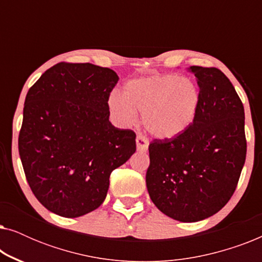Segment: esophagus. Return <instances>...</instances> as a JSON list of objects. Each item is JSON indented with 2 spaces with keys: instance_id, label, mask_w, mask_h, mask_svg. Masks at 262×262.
Listing matches in <instances>:
<instances>
[{
  "instance_id": "esophagus-1",
  "label": "esophagus",
  "mask_w": 262,
  "mask_h": 262,
  "mask_svg": "<svg viewBox=\"0 0 262 262\" xmlns=\"http://www.w3.org/2000/svg\"><path fill=\"white\" fill-rule=\"evenodd\" d=\"M136 144H137V149L139 151H146L149 146V141L143 135H137V137H136Z\"/></svg>"
}]
</instances>
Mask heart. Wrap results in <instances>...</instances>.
Segmentation results:
<instances>
[{
	"label": "heart",
	"instance_id": "b5f03b06",
	"mask_svg": "<svg viewBox=\"0 0 262 262\" xmlns=\"http://www.w3.org/2000/svg\"><path fill=\"white\" fill-rule=\"evenodd\" d=\"M202 95L188 77L173 74H155L128 81L123 96L112 93L108 107L123 125L135 124L137 112L143 124L157 138H174L184 134L195 120Z\"/></svg>",
	"mask_w": 262,
	"mask_h": 262
}]
</instances>
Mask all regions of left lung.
Here are the masks:
<instances>
[{"label": "left lung", "instance_id": "obj_1", "mask_svg": "<svg viewBox=\"0 0 262 262\" xmlns=\"http://www.w3.org/2000/svg\"><path fill=\"white\" fill-rule=\"evenodd\" d=\"M202 101L195 120L174 138L149 144L146 188L161 212L180 222L217 213L234 194L246 161L245 108L217 68H189Z\"/></svg>", "mask_w": 262, "mask_h": 262}]
</instances>
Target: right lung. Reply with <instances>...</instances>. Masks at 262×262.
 I'll return each instance as SVG.
<instances>
[{
    "label": "right lung",
    "instance_id": "obj_1",
    "mask_svg": "<svg viewBox=\"0 0 262 262\" xmlns=\"http://www.w3.org/2000/svg\"><path fill=\"white\" fill-rule=\"evenodd\" d=\"M118 75L91 63L60 62L26 95L19 154L39 203L75 218L101 205L111 173L136 151V134L114 127L108 98Z\"/></svg>",
    "mask_w": 262,
    "mask_h": 262
}]
</instances>
